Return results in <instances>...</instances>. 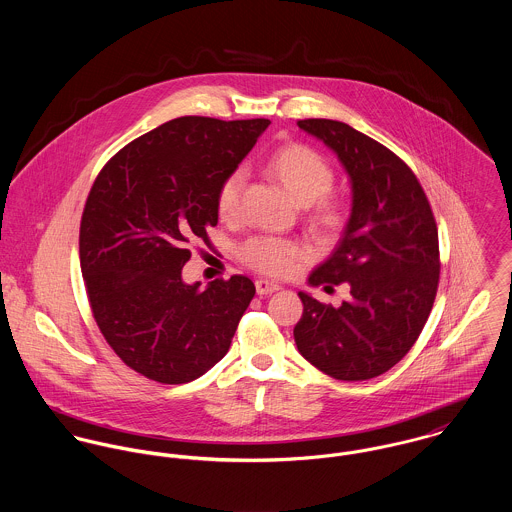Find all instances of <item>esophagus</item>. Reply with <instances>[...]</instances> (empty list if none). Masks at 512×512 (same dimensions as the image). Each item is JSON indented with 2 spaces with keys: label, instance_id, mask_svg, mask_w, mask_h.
<instances>
[{
  "label": "esophagus",
  "instance_id": "1",
  "mask_svg": "<svg viewBox=\"0 0 512 512\" xmlns=\"http://www.w3.org/2000/svg\"><path fill=\"white\" fill-rule=\"evenodd\" d=\"M280 286L270 282V280H256V293L258 295H270V293L278 292Z\"/></svg>",
  "mask_w": 512,
  "mask_h": 512
}]
</instances>
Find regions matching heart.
<instances>
[{
    "label": "heart",
    "mask_w": 512,
    "mask_h": 512,
    "mask_svg": "<svg viewBox=\"0 0 512 512\" xmlns=\"http://www.w3.org/2000/svg\"><path fill=\"white\" fill-rule=\"evenodd\" d=\"M268 173L292 195L293 201L305 205L309 224L325 236H337L347 224V205L343 199L329 195L335 173L329 161L311 147L288 144L272 153L266 163ZM244 189V171H230L217 193V211L220 219L232 220L240 213V195ZM240 260L268 276H288L299 262L309 258V248L301 242L252 236L240 250Z\"/></svg>",
    "instance_id": "1"
}]
</instances>
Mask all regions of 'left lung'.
Here are the masks:
<instances>
[{
	"label": "left lung",
	"mask_w": 512,
	"mask_h": 512,
	"mask_svg": "<svg viewBox=\"0 0 512 512\" xmlns=\"http://www.w3.org/2000/svg\"><path fill=\"white\" fill-rule=\"evenodd\" d=\"M297 126L331 147L351 177L353 209L333 254L311 286L347 282L339 307L299 292L297 351L337 380L384 374L414 347L439 284L438 224L414 171L388 147L337 120Z\"/></svg>",
	"instance_id": "8db88e82"
}]
</instances>
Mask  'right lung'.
Instances as JSON below:
<instances>
[{
  "label": "right lung",
  "mask_w": 512,
  "mask_h": 512,
  "mask_svg": "<svg viewBox=\"0 0 512 512\" xmlns=\"http://www.w3.org/2000/svg\"><path fill=\"white\" fill-rule=\"evenodd\" d=\"M270 120L183 116L122 147L98 173L80 220V270L94 321L124 365L183 384L228 353L256 288L246 276L185 284L189 242L211 244L222 179Z\"/></svg>",
  "instance_id": "right-lung-1"
}]
</instances>
